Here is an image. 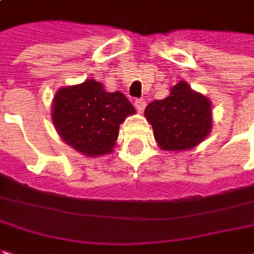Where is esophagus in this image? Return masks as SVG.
<instances>
[{
	"label": "esophagus",
	"mask_w": 254,
	"mask_h": 254,
	"mask_svg": "<svg viewBox=\"0 0 254 254\" xmlns=\"http://www.w3.org/2000/svg\"><path fill=\"white\" fill-rule=\"evenodd\" d=\"M135 107L137 112H143L144 107H146V101L143 98H137V100H135Z\"/></svg>",
	"instance_id": "34e87169"
}]
</instances>
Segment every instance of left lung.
<instances>
[{
    "label": "left lung",
    "mask_w": 254,
    "mask_h": 254,
    "mask_svg": "<svg viewBox=\"0 0 254 254\" xmlns=\"http://www.w3.org/2000/svg\"><path fill=\"white\" fill-rule=\"evenodd\" d=\"M144 115L163 150L192 149L205 139L212 127L209 100L192 91L184 81L176 84L167 98L150 102Z\"/></svg>",
    "instance_id": "8db88e82"
}]
</instances>
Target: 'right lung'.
Returning <instances> with one entry per match:
<instances>
[{"instance_id":"obj_1","label":"right lung","mask_w":254,"mask_h":254,"mask_svg":"<svg viewBox=\"0 0 254 254\" xmlns=\"http://www.w3.org/2000/svg\"><path fill=\"white\" fill-rule=\"evenodd\" d=\"M52 119L62 139L87 156L108 154L119 125L135 114L122 92H107L98 81L64 87L56 92Z\"/></svg>"}]
</instances>
